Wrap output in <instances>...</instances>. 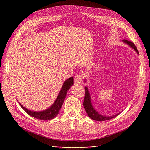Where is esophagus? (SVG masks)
<instances>
[{"label":"esophagus","instance_id":"esophagus-1","mask_svg":"<svg viewBox=\"0 0 150 150\" xmlns=\"http://www.w3.org/2000/svg\"><path fill=\"white\" fill-rule=\"evenodd\" d=\"M74 81L75 83H81L83 81V77L81 75H77L75 78H74Z\"/></svg>","mask_w":150,"mask_h":150}]
</instances>
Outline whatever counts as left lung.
I'll return each mask as SVG.
<instances>
[{"mask_svg": "<svg viewBox=\"0 0 150 150\" xmlns=\"http://www.w3.org/2000/svg\"><path fill=\"white\" fill-rule=\"evenodd\" d=\"M123 41L125 43L129 44L132 47V48H133L136 51V52L137 53H139V52L137 50L136 46L133 42L126 40V39H124ZM84 89H85V96H84L83 105H84V108L86 110V112H87L88 115H89V117L91 118V119H92L94 120H97V121H105V120L112 119H113V118L115 117L116 116L119 115V114H116L115 115H112L111 117H106V116H103L101 114H99L96 111V109H94V108H93V106L92 105L91 101V96H90L88 89L87 88V87H85Z\"/></svg>", "mask_w": 150, "mask_h": 150, "instance_id": "1", "label": "left lung"}]
</instances>
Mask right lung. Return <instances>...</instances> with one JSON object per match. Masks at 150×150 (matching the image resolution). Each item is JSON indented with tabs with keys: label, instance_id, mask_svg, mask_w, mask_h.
Segmentation results:
<instances>
[{
	"label": "right lung",
	"instance_id": "1",
	"mask_svg": "<svg viewBox=\"0 0 150 150\" xmlns=\"http://www.w3.org/2000/svg\"><path fill=\"white\" fill-rule=\"evenodd\" d=\"M74 84V78L70 77L69 79L65 81V82L63 84L62 88L58 94V96L55 100L54 103L50 106L49 108L45 110V111L41 112H34L30 111L25 107H23L21 103H19L20 106L24 110V111L30 116L33 117L35 119L42 120H52L56 117L58 113L59 110L64 103V101L65 100L67 92L70 88Z\"/></svg>",
	"mask_w": 150,
	"mask_h": 150
}]
</instances>
